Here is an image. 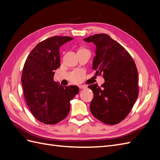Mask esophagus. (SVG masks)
I'll return each mask as SVG.
<instances>
[{"label": "esophagus", "instance_id": "1", "mask_svg": "<svg viewBox=\"0 0 160 160\" xmlns=\"http://www.w3.org/2000/svg\"><path fill=\"white\" fill-rule=\"evenodd\" d=\"M79 89H86V88H87V86L85 85H79Z\"/></svg>", "mask_w": 160, "mask_h": 160}]
</instances>
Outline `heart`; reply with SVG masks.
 I'll return each mask as SVG.
<instances>
[{"mask_svg": "<svg viewBox=\"0 0 160 160\" xmlns=\"http://www.w3.org/2000/svg\"><path fill=\"white\" fill-rule=\"evenodd\" d=\"M83 79V77H81V79H80L79 80V81H77V82H75V83H79V82H81V81H82V79Z\"/></svg>", "mask_w": 160, "mask_h": 160, "instance_id": "obj_1", "label": "heart"}]
</instances>
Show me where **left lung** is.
Here are the masks:
<instances>
[{
	"label": "left lung",
	"mask_w": 160,
	"mask_h": 160,
	"mask_svg": "<svg viewBox=\"0 0 160 160\" xmlns=\"http://www.w3.org/2000/svg\"><path fill=\"white\" fill-rule=\"evenodd\" d=\"M96 46L93 69L103 74L101 87L89 85L93 92L90 104L91 113L101 122L115 125L122 122L132 110L138 97V72L129 53L107 34L83 39Z\"/></svg>",
	"instance_id": "obj_1"
}]
</instances>
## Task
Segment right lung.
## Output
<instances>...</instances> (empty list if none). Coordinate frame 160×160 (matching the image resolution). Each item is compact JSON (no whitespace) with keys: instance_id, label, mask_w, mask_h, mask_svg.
<instances>
[{"instance_id":"obj_1","label":"right lung","mask_w":160,"mask_h":160,"mask_svg":"<svg viewBox=\"0 0 160 160\" xmlns=\"http://www.w3.org/2000/svg\"><path fill=\"white\" fill-rule=\"evenodd\" d=\"M72 39L66 36L47 38L31 51L24 65V96L32 115L43 123L56 124L66 118L70 101L79 91L78 87H63L53 81L55 71L60 66L59 48Z\"/></svg>"}]
</instances>
